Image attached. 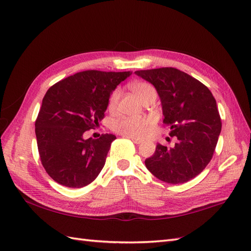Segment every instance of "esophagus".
<instances>
[{"label":"esophagus","mask_w":251,"mask_h":251,"mask_svg":"<svg viewBox=\"0 0 251 251\" xmlns=\"http://www.w3.org/2000/svg\"><path fill=\"white\" fill-rule=\"evenodd\" d=\"M135 144H140L142 141L141 140H139V139H136V138H130Z\"/></svg>","instance_id":"esophagus-1"}]
</instances>
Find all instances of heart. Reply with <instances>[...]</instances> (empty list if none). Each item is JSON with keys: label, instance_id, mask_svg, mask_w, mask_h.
<instances>
[{"label": "heart", "instance_id": "heart-1", "mask_svg": "<svg viewBox=\"0 0 251 251\" xmlns=\"http://www.w3.org/2000/svg\"><path fill=\"white\" fill-rule=\"evenodd\" d=\"M128 89L139 98L141 102H147L150 100H156L157 91L151 83L146 81H133L128 83ZM119 90H114L110 95L108 109L111 112L116 110L119 100ZM153 125V120L149 117L144 118H132L123 117L117 119L113 124V131L123 136L130 138H143L149 134L151 126Z\"/></svg>", "mask_w": 251, "mask_h": 251}]
</instances>
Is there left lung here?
Here are the masks:
<instances>
[{
  "label": "left lung",
  "instance_id": "1",
  "mask_svg": "<svg viewBox=\"0 0 251 251\" xmlns=\"http://www.w3.org/2000/svg\"><path fill=\"white\" fill-rule=\"evenodd\" d=\"M135 73L156 88L163 123L171 126V137L178 139L173 148L158 144L144 161L147 169L166 183H185L198 176L214 155L222 127L215 97L201 81L176 68Z\"/></svg>",
  "mask_w": 251,
  "mask_h": 251
}]
</instances>
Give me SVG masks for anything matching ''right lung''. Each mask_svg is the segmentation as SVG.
I'll return each instance as SVG.
<instances>
[{
  "label": "right lung",
  "instance_id": "1",
  "mask_svg": "<svg viewBox=\"0 0 251 251\" xmlns=\"http://www.w3.org/2000/svg\"><path fill=\"white\" fill-rule=\"evenodd\" d=\"M132 74L87 70L50 87L35 120L37 149L44 169L60 185L80 188L101 172L113 134L85 139L100 126L112 91Z\"/></svg>",
  "mask_w": 251,
  "mask_h": 251
}]
</instances>
